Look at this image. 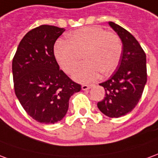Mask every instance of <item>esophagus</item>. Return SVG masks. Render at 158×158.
Masks as SVG:
<instances>
[{"instance_id": "1", "label": "esophagus", "mask_w": 158, "mask_h": 158, "mask_svg": "<svg viewBox=\"0 0 158 158\" xmlns=\"http://www.w3.org/2000/svg\"><path fill=\"white\" fill-rule=\"evenodd\" d=\"M94 85L93 84H83L81 86V89L82 90H88L89 88H91Z\"/></svg>"}]
</instances>
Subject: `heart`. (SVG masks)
<instances>
[{
  "label": "heart",
  "instance_id": "1",
  "mask_svg": "<svg viewBox=\"0 0 158 158\" xmlns=\"http://www.w3.org/2000/svg\"><path fill=\"white\" fill-rule=\"evenodd\" d=\"M123 53L120 37L113 32L99 27H85L74 31L68 41H58L54 46V56L60 67L67 74L81 82L96 80L100 75L111 74L119 64Z\"/></svg>",
  "mask_w": 158,
  "mask_h": 158
}]
</instances>
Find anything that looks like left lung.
Listing matches in <instances>:
<instances>
[{"mask_svg":"<svg viewBox=\"0 0 158 158\" xmlns=\"http://www.w3.org/2000/svg\"><path fill=\"white\" fill-rule=\"evenodd\" d=\"M109 24L122 40L123 53L117 70L99 84L106 97L97 106L107 117H120L130 112L141 98L147 81L146 55L131 33L113 22Z\"/></svg>","mask_w":158,"mask_h":158,"instance_id":"8db88e82","label":"left lung"}]
</instances>
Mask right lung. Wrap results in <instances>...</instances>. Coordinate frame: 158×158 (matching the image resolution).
I'll return each mask as SVG.
<instances>
[{"mask_svg":"<svg viewBox=\"0 0 158 158\" xmlns=\"http://www.w3.org/2000/svg\"><path fill=\"white\" fill-rule=\"evenodd\" d=\"M64 28L43 24L25 35L13 59L14 91L24 110L38 123L53 124L63 119L70 96L81 90L60 70L53 52Z\"/></svg>","mask_w":158,"mask_h":158,"instance_id":"right-lung-1","label":"right lung"}]
</instances>
